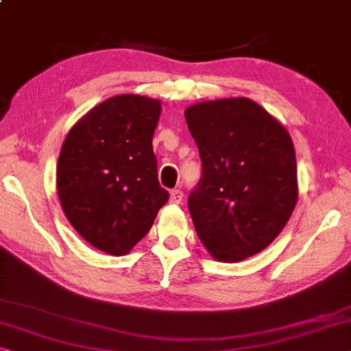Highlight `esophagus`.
Masks as SVG:
<instances>
[{
	"mask_svg": "<svg viewBox=\"0 0 351 351\" xmlns=\"http://www.w3.org/2000/svg\"><path fill=\"white\" fill-rule=\"evenodd\" d=\"M169 201H171V204H180L183 201V191L180 190V188H176V190L171 191Z\"/></svg>",
	"mask_w": 351,
	"mask_h": 351,
	"instance_id": "esophagus-1",
	"label": "esophagus"
}]
</instances>
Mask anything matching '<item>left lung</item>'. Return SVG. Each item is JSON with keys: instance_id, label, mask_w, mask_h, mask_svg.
Returning a JSON list of instances; mask_svg holds the SVG:
<instances>
[{"instance_id": "obj_1", "label": "left lung", "mask_w": 351, "mask_h": 351, "mask_svg": "<svg viewBox=\"0 0 351 351\" xmlns=\"http://www.w3.org/2000/svg\"><path fill=\"white\" fill-rule=\"evenodd\" d=\"M202 174L188 208L202 245L221 262L261 252L284 229L298 199L289 133L246 97L185 111Z\"/></svg>"}]
</instances>
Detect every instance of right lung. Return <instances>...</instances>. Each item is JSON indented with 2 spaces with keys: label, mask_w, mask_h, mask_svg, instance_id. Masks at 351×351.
I'll return each mask as SVG.
<instances>
[{
  "label": "right lung",
  "mask_w": 351,
  "mask_h": 351,
  "mask_svg": "<svg viewBox=\"0 0 351 351\" xmlns=\"http://www.w3.org/2000/svg\"><path fill=\"white\" fill-rule=\"evenodd\" d=\"M158 100L111 97L69 132L58 160V196L88 243L127 254L152 228L169 193L161 188L152 138Z\"/></svg>",
  "instance_id": "1"
}]
</instances>
